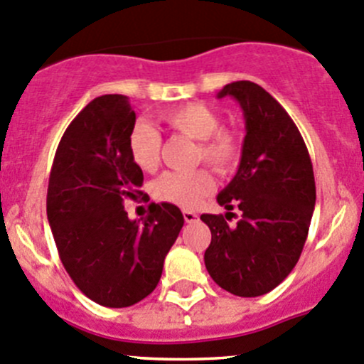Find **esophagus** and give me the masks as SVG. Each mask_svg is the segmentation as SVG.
<instances>
[{
    "mask_svg": "<svg viewBox=\"0 0 364 364\" xmlns=\"http://www.w3.org/2000/svg\"><path fill=\"white\" fill-rule=\"evenodd\" d=\"M182 214H184L186 223H195V221H198V214H196L195 210L186 209V210H182Z\"/></svg>",
    "mask_w": 364,
    "mask_h": 364,
    "instance_id": "34e87169",
    "label": "esophagus"
}]
</instances>
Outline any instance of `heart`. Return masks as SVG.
<instances>
[{
	"mask_svg": "<svg viewBox=\"0 0 364 364\" xmlns=\"http://www.w3.org/2000/svg\"><path fill=\"white\" fill-rule=\"evenodd\" d=\"M161 119L176 134L196 141L195 162H205L214 171L227 173L241 157L237 134L221 128V117L203 103H188L161 112ZM128 151L139 169L154 173L161 164L162 137L151 124L137 123L128 137ZM214 191V178L207 169L168 171L154 184V196L182 209H193Z\"/></svg>",
	"mask_w": 364,
	"mask_h": 364,
	"instance_id": "b5f03b06",
	"label": "heart"
}]
</instances>
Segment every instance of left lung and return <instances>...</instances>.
Masks as SVG:
<instances>
[{
	"label": "left lung",
	"instance_id": "1",
	"mask_svg": "<svg viewBox=\"0 0 364 364\" xmlns=\"http://www.w3.org/2000/svg\"><path fill=\"white\" fill-rule=\"evenodd\" d=\"M240 102L247 123L240 169L218 195L227 210L202 214L210 245L203 261L225 291L261 296L291 273L306 245L316 202L313 162L299 128L284 107L261 85L248 80L227 84L218 98Z\"/></svg>",
	"mask_w": 364,
	"mask_h": 364
}]
</instances>
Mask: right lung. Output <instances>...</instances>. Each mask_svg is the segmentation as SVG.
Returning <instances> with one entry per match:
<instances>
[{
    "mask_svg": "<svg viewBox=\"0 0 364 364\" xmlns=\"http://www.w3.org/2000/svg\"><path fill=\"white\" fill-rule=\"evenodd\" d=\"M134 124L127 96L92 100L65 128L48 184V221L62 264L76 288L105 307L134 306L157 288L184 225L178 207L166 202L150 203L143 223L128 220L124 202L143 195V169L128 151Z\"/></svg>",
    "mask_w": 364,
    "mask_h": 364,
    "instance_id": "right-lung-1",
    "label": "right lung"
}]
</instances>
